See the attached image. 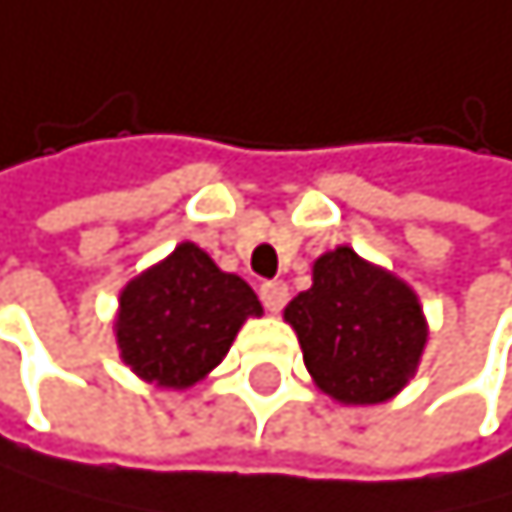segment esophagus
I'll return each mask as SVG.
<instances>
[{"label": "esophagus", "instance_id": "esophagus-1", "mask_svg": "<svg viewBox=\"0 0 512 512\" xmlns=\"http://www.w3.org/2000/svg\"><path fill=\"white\" fill-rule=\"evenodd\" d=\"M259 298H262V304H266L269 314H278L288 301V285L285 282H262Z\"/></svg>", "mask_w": 512, "mask_h": 512}]
</instances>
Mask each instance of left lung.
I'll return each instance as SVG.
<instances>
[{
    "label": "left lung",
    "instance_id": "8db88e82",
    "mask_svg": "<svg viewBox=\"0 0 512 512\" xmlns=\"http://www.w3.org/2000/svg\"><path fill=\"white\" fill-rule=\"evenodd\" d=\"M295 330L314 385L336 404H385L417 375L430 323L401 275L336 246L314 259L311 288L291 298Z\"/></svg>",
    "mask_w": 512,
    "mask_h": 512
}]
</instances>
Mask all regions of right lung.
Instances as JSON below:
<instances>
[{
  "label": "right lung",
  "instance_id": "add662e5",
  "mask_svg": "<svg viewBox=\"0 0 512 512\" xmlns=\"http://www.w3.org/2000/svg\"><path fill=\"white\" fill-rule=\"evenodd\" d=\"M250 317H262L256 291L185 240L121 288L115 340L137 378L185 391L224 362Z\"/></svg>",
  "mask_w": 512,
  "mask_h": 512
}]
</instances>
